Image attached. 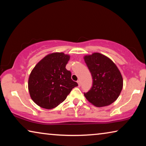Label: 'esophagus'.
Segmentation results:
<instances>
[{
  "instance_id": "34e87169",
  "label": "esophagus",
  "mask_w": 146,
  "mask_h": 146,
  "mask_svg": "<svg viewBox=\"0 0 146 146\" xmlns=\"http://www.w3.org/2000/svg\"><path fill=\"white\" fill-rule=\"evenodd\" d=\"M77 83H78V86H81V82H80V80H77Z\"/></svg>"
}]
</instances>
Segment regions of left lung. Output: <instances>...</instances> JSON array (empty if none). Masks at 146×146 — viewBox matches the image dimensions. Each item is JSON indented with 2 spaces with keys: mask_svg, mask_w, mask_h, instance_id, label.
Here are the masks:
<instances>
[{
  "mask_svg": "<svg viewBox=\"0 0 146 146\" xmlns=\"http://www.w3.org/2000/svg\"><path fill=\"white\" fill-rule=\"evenodd\" d=\"M84 60L93 78L92 87L84 93L86 99L97 107L110 105L122 90L123 79L119 70L110 58L99 53L85 56Z\"/></svg>",
  "mask_w": 146,
  "mask_h": 146,
  "instance_id": "8db88e82",
  "label": "left lung"
}]
</instances>
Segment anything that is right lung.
Masks as SVG:
<instances>
[{
	"label": "right lung",
	"mask_w": 146,
	"mask_h": 146,
	"mask_svg": "<svg viewBox=\"0 0 146 146\" xmlns=\"http://www.w3.org/2000/svg\"><path fill=\"white\" fill-rule=\"evenodd\" d=\"M70 56L64 53L49 54L35 66L28 80L29 95L33 102L50 110L64 102L78 84L66 70Z\"/></svg>",
	"instance_id": "1"
}]
</instances>
